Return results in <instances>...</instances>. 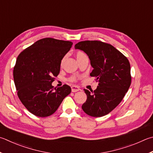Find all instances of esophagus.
Returning a JSON list of instances; mask_svg holds the SVG:
<instances>
[{"mask_svg": "<svg viewBox=\"0 0 153 153\" xmlns=\"http://www.w3.org/2000/svg\"><path fill=\"white\" fill-rule=\"evenodd\" d=\"M80 90V88L77 85H72L71 86V91L72 92H76V91H78Z\"/></svg>", "mask_w": 153, "mask_h": 153, "instance_id": "esophagus-1", "label": "esophagus"}]
</instances>
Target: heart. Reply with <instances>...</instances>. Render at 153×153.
Segmentation results:
<instances>
[{"mask_svg": "<svg viewBox=\"0 0 153 153\" xmlns=\"http://www.w3.org/2000/svg\"><path fill=\"white\" fill-rule=\"evenodd\" d=\"M76 55L77 59H80V58H82V57H84V56H86L84 53L83 52V51H77L76 53ZM63 61H64V59H63L62 60V62H61V63H62V64H63ZM76 77H71V81H75V80H76Z\"/></svg>", "mask_w": 153, "mask_h": 153, "instance_id": "heart-1", "label": "heart"}]
</instances>
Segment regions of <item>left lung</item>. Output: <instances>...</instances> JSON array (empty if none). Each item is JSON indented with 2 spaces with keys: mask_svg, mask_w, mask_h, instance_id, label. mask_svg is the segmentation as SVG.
I'll return each instance as SVG.
<instances>
[{
  "mask_svg": "<svg viewBox=\"0 0 153 153\" xmlns=\"http://www.w3.org/2000/svg\"><path fill=\"white\" fill-rule=\"evenodd\" d=\"M75 49L85 53L93 70L90 76L98 82L96 90H84L87 100L82 110L88 115L101 117L113 110L123 100L131 84L130 65L127 58L110 44L84 41Z\"/></svg>",
  "mask_w": 153,
  "mask_h": 153,
  "instance_id": "left-lung-1",
  "label": "left lung"
}]
</instances>
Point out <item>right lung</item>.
<instances>
[{"label": "right lung", "instance_id": "right-lung-1", "mask_svg": "<svg viewBox=\"0 0 153 153\" xmlns=\"http://www.w3.org/2000/svg\"><path fill=\"white\" fill-rule=\"evenodd\" d=\"M71 41L45 38L22 51L13 70L19 99L30 113L39 117L51 116L71 89L68 85L53 89L62 60L70 50Z\"/></svg>", "mask_w": 153, "mask_h": 153}]
</instances>
